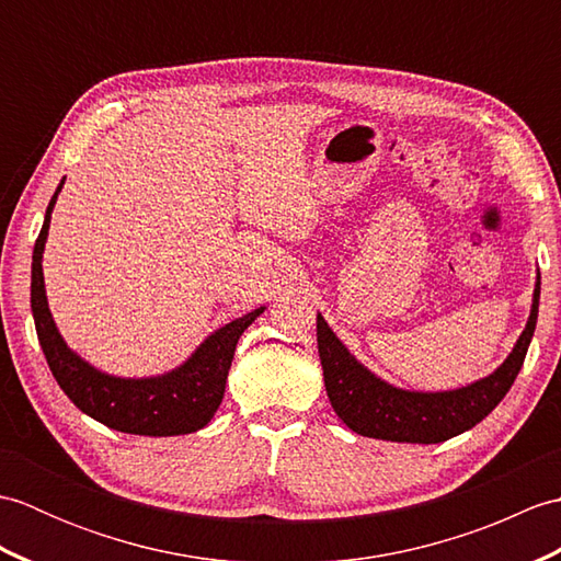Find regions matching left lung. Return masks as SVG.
<instances>
[{"mask_svg":"<svg viewBox=\"0 0 561 561\" xmlns=\"http://www.w3.org/2000/svg\"><path fill=\"white\" fill-rule=\"evenodd\" d=\"M538 306L540 282L535 284L528 325L508 359L490 378L448 392H408L383 383L350 356L335 332L328 328L325 318L318 316V354L332 408L352 432L368 438L440 444L468 432L480 424L514 386L526 362L535 323H538Z\"/></svg>","mask_w":561,"mask_h":561,"instance_id":"left-lung-1","label":"left lung"}]
</instances>
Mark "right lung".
<instances>
[{
	"mask_svg": "<svg viewBox=\"0 0 561 561\" xmlns=\"http://www.w3.org/2000/svg\"><path fill=\"white\" fill-rule=\"evenodd\" d=\"M57 193L47 205L43 229L33 248L31 270V311L35 332H38L43 354L57 386L83 414L123 434L178 436L207 426L221 404L238 337L262 313V308L214 332L181 368L165 376L125 380L96 371L67 350L50 311H47L41 260Z\"/></svg>",
	"mask_w": 561,
	"mask_h": 561,
	"instance_id": "1",
	"label": "right lung"
}]
</instances>
